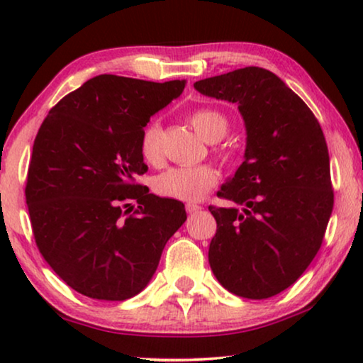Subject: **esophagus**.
<instances>
[{
    "mask_svg": "<svg viewBox=\"0 0 363 363\" xmlns=\"http://www.w3.org/2000/svg\"><path fill=\"white\" fill-rule=\"evenodd\" d=\"M185 210H186L188 213H196V211L201 210V206L196 205V203H186Z\"/></svg>",
    "mask_w": 363,
    "mask_h": 363,
    "instance_id": "esophagus-1",
    "label": "esophagus"
}]
</instances>
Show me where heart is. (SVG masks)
Masks as SVG:
<instances>
[{
    "label": "heart",
    "instance_id": "1",
    "mask_svg": "<svg viewBox=\"0 0 363 363\" xmlns=\"http://www.w3.org/2000/svg\"><path fill=\"white\" fill-rule=\"evenodd\" d=\"M188 121H190L191 127L195 128L198 135L210 143L220 142L228 133V128H230L228 117L223 112L216 111V108H200V111L190 113ZM162 135L163 128L158 121L148 122L142 130L140 153L143 160L150 163V165H160L163 160ZM213 152L225 163L233 158V153L228 148L215 147ZM216 183L218 172L208 163H203V165L168 168L155 178L153 188H155L158 195L165 198L196 201L201 200Z\"/></svg>",
    "mask_w": 363,
    "mask_h": 363
}]
</instances>
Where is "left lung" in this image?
I'll return each instance as SVG.
<instances>
[{
  "label": "left lung",
  "mask_w": 363,
  "mask_h": 363,
  "mask_svg": "<svg viewBox=\"0 0 363 363\" xmlns=\"http://www.w3.org/2000/svg\"><path fill=\"white\" fill-rule=\"evenodd\" d=\"M195 89L238 104L247 133L245 162L218 191L241 210L208 208L216 220L208 261L225 289L267 299L299 279L324 240L334 208L324 132L267 69H236Z\"/></svg>",
  "instance_id": "8db88e82"
}]
</instances>
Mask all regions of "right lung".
<instances>
[{
    "instance_id": "right-lung-1",
    "label": "right lung",
    "mask_w": 363,
    "mask_h": 363,
    "mask_svg": "<svg viewBox=\"0 0 363 363\" xmlns=\"http://www.w3.org/2000/svg\"><path fill=\"white\" fill-rule=\"evenodd\" d=\"M185 81L102 74L62 97L34 138L26 203L34 241L74 291L125 301L152 279L186 220L183 203L148 193L140 135Z\"/></svg>"
}]
</instances>
